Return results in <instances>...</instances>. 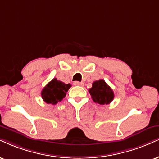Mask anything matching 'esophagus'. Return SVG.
<instances>
[{
  "label": "esophagus",
  "mask_w": 159,
  "mask_h": 159,
  "mask_svg": "<svg viewBox=\"0 0 159 159\" xmlns=\"http://www.w3.org/2000/svg\"><path fill=\"white\" fill-rule=\"evenodd\" d=\"M74 85L83 86V83H80V82H78V81H75V82H74Z\"/></svg>",
  "instance_id": "obj_1"
}]
</instances>
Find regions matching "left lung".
Segmentation results:
<instances>
[{"label":"left lung","mask_w":159,"mask_h":159,"mask_svg":"<svg viewBox=\"0 0 159 159\" xmlns=\"http://www.w3.org/2000/svg\"><path fill=\"white\" fill-rule=\"evenodd\" d=\"M89 93L93 102L99 105H107L111 103L114 98L113 90L103 80L93 83L92 88L89 89Z\"/></svg>","instance_id":"left-lung-1"}]
</instances>
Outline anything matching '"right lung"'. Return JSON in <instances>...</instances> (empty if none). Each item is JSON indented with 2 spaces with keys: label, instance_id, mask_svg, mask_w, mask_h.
Segmentation results:
<instances>
[{
  "label": "right lung",
  "instance_id": "add662e5",
  "mask_svg": "<svg viewBox=\"0 0 159 159\" xmlns=\"http://www.w3.org/2000/svg\"><path fill=\"white\" fill-rule=\"evenodd\" d=\"M70 87V84H66L54 78L43 89L41 97L47 104L56 105L63 99L66 96V92Z\"/></svg>",
  "mask_w": 159,
  "mask_h": 159
}]
</instances>
